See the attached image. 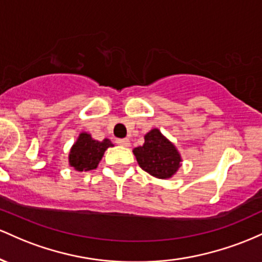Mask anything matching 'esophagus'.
<instances>
[{"label": "esophagus", "instance_id": "1", "mask_svg": "<svg viewBox=\"0 0 262 262\" xmlns=\"http://www.w3.org/2000/svg\"><path fill=\"white\" fill-rule=\"evenodd\" d=\"M116 143H117V145H120V146L128 147V146H130V140H127V139H119V140H116Z\"/></svg>", "mask_w": 262, "mask_h": 262}]
</instances>
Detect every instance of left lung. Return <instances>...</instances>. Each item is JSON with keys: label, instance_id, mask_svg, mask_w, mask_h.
<instances>
[{"label": "left lung", "instance_id": "1", "mask_svg": "<svg viewBox=\"0 0 262 262\" xmlns=\"http://www.w3.org/2000/svg\"><path fill=\"white\" fill-rule=\"evenodd\" d=\"M132 152L141 168L160 179L172 178L182 163L177 147L158 128L147 132L145 143L134 148Z\"/></svg>", "mask_w": 262, "mask_h": 262}]
</instances>
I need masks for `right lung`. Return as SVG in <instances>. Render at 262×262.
<instances>
[{
  "label": "right lung",
  "instance_id": "add662e5",
  "mask_svg": "<svg viewBox=\"0 0 262 262\" xmlns=\"http://www.w3.org/2000/svg\"><path fill=\"white\" fill-rule=\"evenodd\" d=\"M113 146V142L108 139L98 141L94 140L92 135L88 132H80L74 145L70 148L69 166L78 172L95 169L105 151Z\"/></svg>",
  "mask_w": 262,
  "mask_h": 262
}]
</instances>
